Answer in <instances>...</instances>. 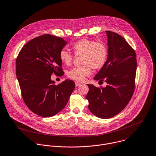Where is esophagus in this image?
Here are the masks:
<instances>
[{
	"mask_svg": "<svg viewBox=\"0 0 156 156\" xmlns=\"http://www.w3.org/2000/svg\"><path fill=\"white\" fill-rule=\"evenodd\" d=\"M81 84V83H79V82H78V81H76L75 82V86L77 87V86H80Z\"/></svg>",
	"mask_w": 156,
	"mask_h": 156,
	"instance_id": "1",
	"label": "esophagus"
}]
</instances>
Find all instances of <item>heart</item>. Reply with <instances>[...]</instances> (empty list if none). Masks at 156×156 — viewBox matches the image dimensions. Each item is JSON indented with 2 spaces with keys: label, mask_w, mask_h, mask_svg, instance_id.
Here are the masks:
<instances>
[{
  "label": "heart",
  "mask_w": 156,
  "mask_h": 156,
  "mask_svg": "<svg viewBox=\"0 0 156 156\" xmlns=\"http://www.w3.org/2000/svg\"><path fill=\"white\" fill-rule=\"evenodd\" d=\"M74 55L82 56L81 66L75 67L68 72L70 78L78 81H83L92 73V69H101L107 62L108 56V49L103 41H95L87 38L81 39L75 42L72 46ZM74 56L65 49L59 53V59L66 66L72 64Z\"/></svg>",
  "instance_id": "b5f03b06"
}]
</instances>
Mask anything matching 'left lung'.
I'll list each match as a JSON object with an SVG mask.
<instances>
[{
  "label": "left lung",
  "mask_w": 156,
  "mask_h": 156,
  "mask_svg": "<svg viewBox=\"0 0 156 156\" xmlns=\"http://www.w3.org/2000/svg\"><path fill=\"white\" fill-rule=\"evenodd\" d=\"M106 32L108 59L94 79L105 81L107 85L97 87L87 84L89 92L86 95L89 110L103 119L116 116L127 106L134 92L136 70L135 50L119 34Z\"/></svg>",
  "instance_id": "left-lung-1"
}]
</instances>
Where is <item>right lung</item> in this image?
Segmentation results:
<instances>
[{
	"mask_svg": "<svg viewBox=\"0 0 156 156\" xmlns=\"http://www.w3.org/2000/svg\"><path fill=\"white\" fill-rule=\"evenodd\" d=\"M66 44L61 37L43 34L24 45L16 58V73L23 99L38 116L50 117L61 112L75 89L72 80L56 85L51 80L52 73H63L59 53Z\"/></svg>",
	"mask_w": 156,
	"mask_h": 156,
	"instance_id": "obj_1",
	"label": "right lung"
}]
</instances>
